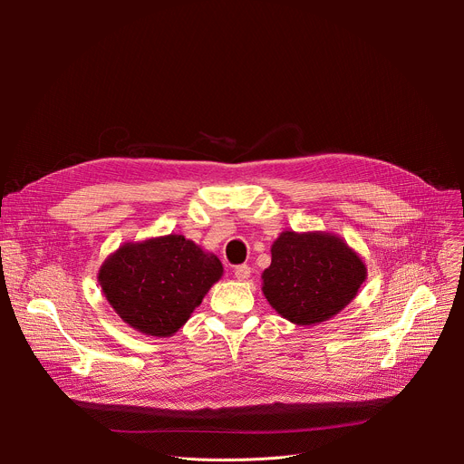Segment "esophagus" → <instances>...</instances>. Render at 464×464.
<instances>
[{"label": "esophagus", "instance_id": "esophagus-1", "mask_svg": "<svg viewBox=\"0 0 464 464\" xmlns=\"http://www.w3.org/2000/svg\"><path fill=\"white\" fill-rule=\"evenodd\" d=\"M235 278L237 280H246V278H250V273H252V269L248 265H238V266H235Z\"/></svg>", "mask_w": 464, "mask_h": 464}]
</instances>
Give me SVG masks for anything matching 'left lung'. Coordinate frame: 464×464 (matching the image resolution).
<instances>
[{
	"label": "left lung",
	"instance_id": "8db88e82",
	"mask_svg": "<svg viewBox=\"0 0 464 464\" xmlns=\"http://www.w3.org/2000/svg\"><path fill=\"white\" fill-rule=\"evenodd\" d=\"M271 254V266L261 275L263 295L282 318L297 325L333 318L367 278L357 252L333 233L284 231Z\"/></svg>",
	"mask_w": 464,
	"mask_h": 464
}]
</instances>
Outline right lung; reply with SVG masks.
<instances>
[{"label": "right lung", "mask_w": 464, "mask_h": 464, "mask_svg": "<svg viewBox=\"0 0 464 464\" xmlns=\"http://www.w3.org/2000/svg\"><path fill=\"white\" fill-rule=\"evenodd\" d=\"M224 275L222 261L182 235L126 242L102 265L100 285L130 327L175 334Z\"/></svg>", "instance_id": "right-lung-1"}]
</instances>
